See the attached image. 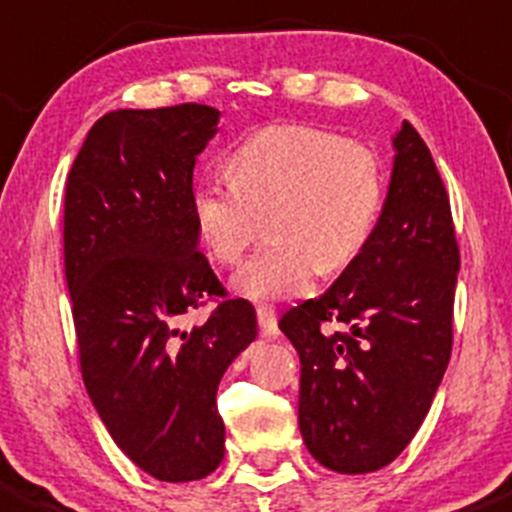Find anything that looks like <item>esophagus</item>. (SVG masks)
Masks as SVG:
<instances>
[{
    "instance_id": "esophagus-1",
    "label": "esophagus",
    "mask_w": 512,
    "mask_h": 512,
    "mask_svg": "<svg viewBox=\"0 0 512 512\" xmlns=\"http://www.w3.org/2000/svg\"><path fill=\"white\" fill-rule=\"evenodd\" d=\"M256 318H258V328H261L263 335H276L278 333L276 310H273L271 305H258Z\"/></svg>"
}]
</instances>
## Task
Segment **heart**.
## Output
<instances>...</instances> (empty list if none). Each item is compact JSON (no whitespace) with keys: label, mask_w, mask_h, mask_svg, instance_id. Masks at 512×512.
<instances>
[{"label":"heart","mask_w":512,"mask_h":512,"mask_svg":"<svg viewBox=\"0 0 512 512\" xmlns=\"http://www.w3.org/2000/svg\"><path fill=\"white\" fill-rule=\"evenodd\" d=\"M231 182L202 179L192 217L204 249L236 263L266 217L268 244L231 283L254 300L300 295L315 271L355 261L370 241L384 197L382 162L365 142L310 125H271L229 155Z\"/></svg>","instance_id":"heart-1"}]
</instances>
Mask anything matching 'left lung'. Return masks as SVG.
Returning a JSON list of instances; mask_svg holds the SVG:
<instances>
[{
  "instance_id": "1",
  "label": "left lung",
  "mask_w": 512,
  "mask_h": 512,
  "mask_svg": "<svg viewBox=\"0 0 512 512\" xmlns=\"http://www.w3.org/2000/svg\"><path fill=\"white\" fill-rule=\"evenodd\" d=\"M394 150L387 199L362 254L278 323L300 357V434L315 461L337 473L379 471L407 449L451 357L461 256L449 194L407 120Z\"/></svg>"
}]
</instances>
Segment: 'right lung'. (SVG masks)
Listing matches in <instances>:
<instances>
[{"label": "right lung", "instance_id": "right-lung-1", "mask_svg": "<svg viewBox=\"0 0 512 512\" xmlns=\"http://www.w3.org/2000/svg\"><path fill=\"white\" fill-rule=\"evenodd\" d=\"M219 110H113L73 160L63 266L88 397L120 451L157 481L209 476L224 458L217 389L256 340V310L226 298L199 251L192 175ZM217 299L204 326L183 315Z\"/></svg>", "mask_w": 512, "mask_h": 512}]
</instances>
